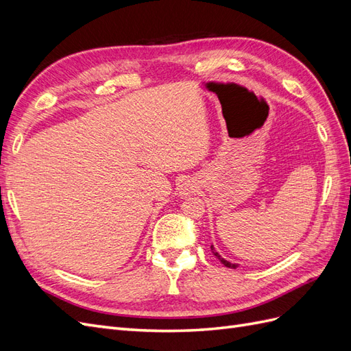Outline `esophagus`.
<instances>
[{
  "mask_svg": "<svg viewBox=\"0 0 351 351\" xmlns=\"http://www.w3.org/2000/svg\"><path fill=\"white\" fill-rule=\"evenodd\" d=\"M195 186L192 184V183H190V182H184L183 184H182V187H180V193H182V195H190V193H192L193 192V189Z\"/></svg>",
  "mask_w": 351,
  "mask_h": 351,
  "instance_id": "obj_1",
  "label": "esophagus"
}]
</instances>
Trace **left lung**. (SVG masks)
I'll list each match as a JSON object with an SVG mask.
<instances>
[{"mask_svg":"<svg viewBox=\"0 0 351 351\" xmlns=\"http://www.w3.org/2000/svg\"><path fill=\"white\" fill-rule=\"evenodd\" d=\"M210 250H212V253H214V256H217V259H219V262H221L222 265H226L227 268H231V269H236V268H237V265H234V263H231V262L226 261L224 258H221V256H219V253H218V252H215L214 246H210Z\"/></svg>","mask_w":351,"mask_h":351,"instance_id":"left-lung-1","label":"left lung"}]
</instances>
